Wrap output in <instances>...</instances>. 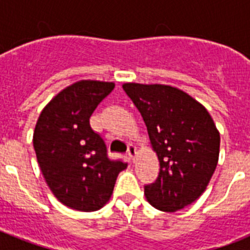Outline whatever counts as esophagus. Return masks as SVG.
Masks as SVG:
<instances>
[{"label":"esophagus","instance_id":"obj_1","mask_svg":"<svg viewBox=\"0 0 250 250\" xmlns=\"http://www.w3.org/2000/svg\"><path fill=\"white\" fill-rule=\"evenodd\" d=\"M127 155H129V158L131 159L132 161L135 160V158H136V146H134V145H130V146L127 147Z\"/></svg>","mask_w":250,"mask_h":250}]
</instances>
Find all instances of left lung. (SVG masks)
I'll use <instances>...</instances> for the list:
<instances>
[{
	"mask_svg": "<svg viewBox=\"0 0 250 250\" xmlns=\"http://www.w3.org/2000/svg\"><path fill=\"white\" fill-rule=\"evenodd\" d=\"M123 89L147 127L160 171L145 187L161 211L180 210L207 189L219 159L220 134L204 106L183 90L161 83H126Z\"/></svg>",
	"mask_w": 250,
	"mask_h": 250,
	"instance_id": "8db88e82",
	"label": "left lung"
}]
</instances>
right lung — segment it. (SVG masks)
Returning a JSON list of instances; mask_svg holds the SVG:
<instances>
[{
  "mask_svg": "<svg viewBox=\"0 0 250 250\" xmlns=\"http://www.w3.org/2000/svg\"><path fill=\"white\" fill-rule=\"evenodd\" d=\"M114 83L80 80L51 99L37 119L34 149L42 175L59 202L79 211L99 210L111 198L123 161L107 158L90 116Z\"/></svg>",
  "mask_w": 250,
  "mask_h": 250,
  "instance_id": "add662e5",
  "label": "right lung"
}]
</instances>
